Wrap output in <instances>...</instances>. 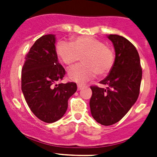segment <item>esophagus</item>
<instances>
[{
	"instance_id": "34e87169",
	"label": "esophagus",
	"mask_w": 157,
	"mask_h": 157,
	"mask_svg": "<svg viewBox=\"0 0 157 157\" xmlns=\"http://www.w3.org/2000/svg\"><path fill=\"white\" fill-rule=\"evenodd\" d=\"M84 86L83 85H81V84H78V90H82V88Z\"/></svg>"
}]
</instances>
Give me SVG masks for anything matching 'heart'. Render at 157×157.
Returning a JSON list of instances; mask_svg holds the SVG:
<instances>
[{"label": "heart", "mask_w": 157, "mask_h": 157, "mask_svg": "<svg viewBox=\"0 0 157 157\" xmlns=\"http://www.w3.org/2000/svg\"><path fill=\"white\" fill-rule=\"evenodd\" d=\"M56 50L60 60L66 65L73 64L82 57V63L71 67L67 71L69 79L79 84L93 79L96 74L107 75L116 59L112 48L91 36H80L71 43L59 41Z\"/></svg>", "instance_id": "heart-1"}]
</instances>
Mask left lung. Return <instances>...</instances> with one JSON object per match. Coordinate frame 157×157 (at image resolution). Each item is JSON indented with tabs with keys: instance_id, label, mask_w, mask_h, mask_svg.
I'll return each mask as SVG.
<instances>
[{
	"instance_id": "left-lung-1",
	"label": "left lung",
	"mask_w": 157,
	"mask_h": 157,
	"mask_svg": "<svg viewBox=\"0 0 157 157\" xmlns=\"http://www.w3.org/2000/svg\"><path fill=\"white\" fill-rule=\"evenodd\" d=\"M116 52L114 66L100 82L107 88L90 86V107L92 116L101 125L110 126L120 121L134 105L140 93L142 69L138 52L127 38L110 34Z\"/></svg>"
}]
</instances>
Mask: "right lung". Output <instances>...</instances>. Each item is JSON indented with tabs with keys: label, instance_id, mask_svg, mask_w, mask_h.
I'll use <instances>...</instances> for the list:
<instances>
[{
	"label": "right lung",
	"instance_id": "obj_1",
	"mask_svg": "<svg viewBox=\"0 0 157 157\" xmlns=\"http://www.w3.org/2000/svg\"><path fill=\"white\" fill-rule=\"evenodd\" d=\"M56 37H39L26 55L22 68L21 88L31 112L39 120L51 123L63 117L67 101L77 90L75 82L59 83L65 70L58 62Z\"/></svg>",
	"mask_w": 157,
	"mask_h": 157
}]
</instances>
